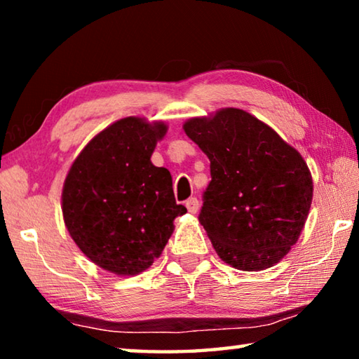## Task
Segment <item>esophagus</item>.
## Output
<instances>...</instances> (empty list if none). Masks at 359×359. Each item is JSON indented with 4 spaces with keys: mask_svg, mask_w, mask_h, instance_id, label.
<instances>
[{
    "mask_svg": "<svg viewBox=\"0 0 359 359\" xmlns=\"http://www.w3.org/2000/svg\"><path fill=\"white\" fill-rule=\"evenodd\" d=\"M185 205H187L188 212H191V214H196L198 209H199V201H198V198H194V196H193V198H190V199H187Z\"/></svg>",
    "mask_w": 359,
    "mask_h": 359,
    "instance_id": "obj_1",
    "label": "esophagus"
}]
</instances>
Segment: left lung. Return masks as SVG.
I'll return each mask as SVG.
<instances>
[{"label":"left lung","mask_w":359,"mask_h":359,"mask_svg":"<svg viewBox=\"0 0 359 359\" xmlns=\"http://www.w3.org/2000/svg\"><path fill=\"white\" fill-rule=\"evenodd\" d=\"M184 130L210 160L198 218L218 257L241 271L278 263L312 204V175L299 151L242 109L191 118Z\"/></svg>","instance_id":"left-lung-1"}]
</instances>
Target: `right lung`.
Segmentation results:
<instances>
[{"instance_id": "obj_1", "label": "right lung", "mask_w": 359, "mask_h": 359, "mask_svg": "<svg viewBox=\"0 0 359 359\" xmlns=\"http://www.w3.org/2000/svg\"><path fill=\"white\" fill-rule=\"evenodd\" d=\"M161 121L126 117L90 141L63 187V218L71 238L95 264L118 276L151 266L187 209L175 203L172 177L151 165Z\"/></svg>"}]
</instances>
